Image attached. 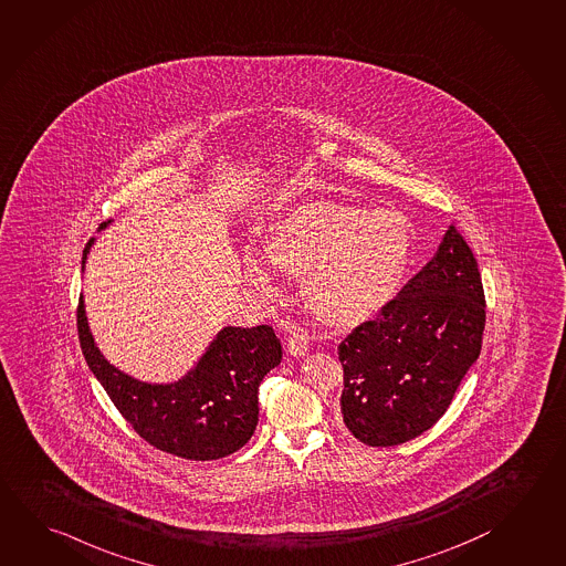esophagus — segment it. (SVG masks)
I'll return each instance as SVG.
<instances>
[{"mask_svg":"<svg viewBox=\"0 0 566 566\" xmlns=\"http://www.w3.org/2000/svg\"><path fill=\"white\" fill-rule=\"evenodd\" d=\"M287 350L293 357H303L308 350V337L305 331L291 329L289 335Z\"/></svg>","mask_w":566,"mask_h":566,"instance_id":"esophagus-1","label":"esophagus"}]
</instances>
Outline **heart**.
I'll list each match as a JSON object with an SVG mask.
<instances>
[{"instance_id":"b5f03b06","label":"heart","mask_w":566,"mask_h":566,"mask_svg":"<svg viewBox=\"0 0 566 566\" xmlns=\"http://www.w3.org/2000/svg\"><path fill=\"white\" fill-rule=\"evenodd\" d=\"M269 261L305 275L311 308L331 323L365 319L389 298L409 258V231L389 209L313 203L289 213L265 243ZM245 279L273 293L269 269L245 259Z\"/></svg>"}]
</instances>
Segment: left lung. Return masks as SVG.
Instances as JSON below:
<instances>
[{"mask_svg":"<svg viewBox=\"0 0 566 566\" xmlns=\"http://www.w3.org/2000/svg\"><path fill=\"white\" fill-rule=\"evenodd\" d=\"M483 331L479 265L449 226L434 258L339 345L340 412L355 439L392 447L429 431L479 359Z\"/></svg>","mask_w":566,"mask_h":566,"instance_id":"1","label":"left lung"}]
</instances>
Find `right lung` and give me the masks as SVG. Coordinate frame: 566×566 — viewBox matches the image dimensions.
I'll return each mask as SVG.
<instances>
[{
	"label": "right lung",
	"instance_id": "right-lung-1",
	"mask_svg": "<svg viewBox=\"0 0 566 566\" xmlns=\"http://www.w3.org/2000/svg\"><path fill=\"white\" fill-rule=\"evenodd\" d=\"M112 223L105 221L99 231ZM93 241L83 249V265ZM83 357L135 432L159 451L213 461L239 451L259 421V385L283 350L269 325L223 327L196 367L175 382H145L114 367L93 340L83 295L77 307Z\"/></svg>",
	"mask_w": 566,
	"mask_h": 566
}]
</instances>
